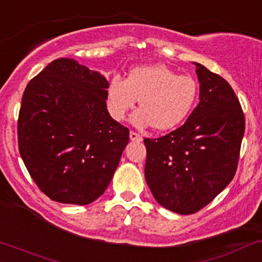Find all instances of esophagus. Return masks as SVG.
I'll use <instances>...</instances> for the list:
<instances>
[{"label": "esophagus", "mask_w": 262, "mask_h": 262, "mask_svg": "<svg viewBox=\"0 0 262 262\" xmlns=\"http://www.w3.org/2000/svg\"><path fill=\"white\" fill-rule=\"evenodd\" d=\"M129 137H130V139L133 140V142H142V140H143V137L140 136L139 133H137V132H134V130H130V133H129Z\"/></svg>", "instance_id": "obj_1"}]
</instances>
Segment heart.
<instances>
[{
    "instance_id": "1",
    "label": "heart",
    "mask_w": 262,
    "mask_h": 262,
    "mask_svg": "<svg viewBox=\"0 0 262 262\" xmlns=\"http://www.w3.org/2000/svg\"><path fill=\"white\" fill-rule=\"evenodd\" d=\"M199 93L196 80L188 74H178L168 66L154 64L134 68L128 78H112L108 87L109 114L123 120L129 111L139 109L132 116L138 126L151 124L166 130L183 122L194 108Z\"/></svg>"
}]
</instances>
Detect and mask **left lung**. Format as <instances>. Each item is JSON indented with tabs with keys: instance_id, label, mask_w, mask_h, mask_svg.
<instances>
[{
	"instance_id": "left-lung-1",
	"label": "left lung",
	"mask_w": 262,
	"mask_h": 262,
	"mask_svg": "<svg viewBox=\"0 0 262 262\" xmlns=\"http://www.w3.org/2000/svg\"><path fill=\"white\" fill-rule=\"evenodd\" d=\"M200 102L186 122L145 138V180L155 200L182 215L200 211L236 173L245 116L231 85L195 63Z\"/></svg>"
}]
</instances>
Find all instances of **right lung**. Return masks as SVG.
<instances>
[{
  "label": "right lung",
  "mask_w": 262,
  "mask_h": 262,
  "mask_svg": "<svg viewBox=\"0 0 262 262\" xmlns=\"http://www.w3.org/2000/svg\"><path fill=\"white\" fill-rule=\"evenodd\" d=\"M108 82L72 58H58L28 82L17 120L18 149L43 194L87 205L105 191L129 142L109 116Z\"/></svg>",
  "instance_id": "1"
}]
</instances>
